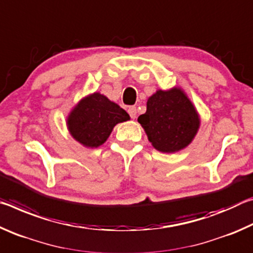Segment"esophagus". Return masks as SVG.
Returning a JSON list of instances; mask_svg holds the SVG:
<instances>
[{
    "label": "esophagus",
    "mask_w": 253,
    "mask_h": 253,
    "mask_svg": "<svg viewBox=\"0 0 253 253\" xmlns=\"http://www.w3.org/2000/svg\"><path fill=\"white\" fill-rule=\"evenodd\" d=\"M128 114H129V116L132 118V119H135L136 118V115H137V109H136V107H129V108H128Z\"/></svg>",
    "instance_id": "34e87169"
}]
</instances>
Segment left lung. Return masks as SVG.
I'll return each instance as SVG.
<instances>
[{
    "mask_svg": "<svg viewBox=\"0 0 253 253\" xmlns=\"http://www.w3.org/2000/svg\"><path fill=\"white\" fill-rule=\"evenodd\" d=\"M137 121L153 146L163 153H175L186 147L200 126L193 104L179 88L157 90L148 98L146 113Z\"/></svg>",
    "mask_w": 253,
    "mask_h": 253,
    "instance_id": "obj_1",
    "label": "left lung"
}]
</instances>
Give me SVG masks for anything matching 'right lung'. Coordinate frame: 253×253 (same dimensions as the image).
<instances>
[{"label":"right lung","instance_id":"right-lung-1","mask_svg":"<svg viewBox=\"0 0 253 253\" xmlns=\"http://www.w3.org/2000/svg\"><path fill=\"white\" fill-rule=\"evenodd\" d=\"M129 119L125 110L99 92L84 98L68 117V128L84 146L98 147L108 138L118 123Z\"/></svg>","mask_w":253,"mask_h":253}]
</instances>
